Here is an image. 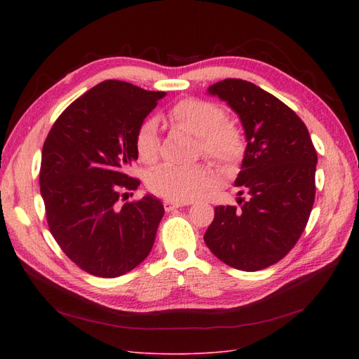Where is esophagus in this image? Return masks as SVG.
<instances>
[{
	"instance_id": "esophagus-1",
	"label": "esophagus",
	"mask_w": 359,
	"mask_h": 359,
	"mask_svg": "<svg viewBox=\"0 0 359 359\" xmlns=\"http://www.w3.org/2000/svg\"><path fill=\"white\" fill-rule=\"evenodd\" d=\"M184 205H189V203H186V202H173V201H168V199L163 202V206H165V210L168 212L177 210V208H181V206H184Z\"/></svg>"
}]
</instances>
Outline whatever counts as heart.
<instances>
[{"instance_id":"1","label":"heart","mask_w":359,"mask_h":359,"mask_svg":"<svg viewBox=\"0 0 359 359\" xmlns=\"http://www.w3.org/2000/svg\"><path fill=\"white\" fill-rule=\"evenodd\" d=\"M173 127L198 137V153L223 169H232L245 153V139L241 128L224 121V111L219 104L201 99H184L173 104L168 114ZM137 158L154 163L158 154V128L149 118L139 126L135 136ZM149 191L173 202H190L201 198L215 186L214 172L205 165L180 168L161 165L147 177Z\"/></svg>"}]
</instances>
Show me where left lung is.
<instances>
[{
  "mask_svg": "<svg viewBox=\"0 0 359 359\" xmlns=\"http://www.w3.org/2000/svg\"><path fill=\"white\" fill-rule=\"evenodd\" d=\"M208 93L241 119L247 147L235 186L248 199L215 206L203 241L226 265L264 269L283 259L306 229L316 194V149L301 118L257 85L224 79Z\"/></svg>",
  "mask_w": 359,
  "mask_h": 359,
  "instance_id": "left-lung-1",
  "label": "left lung"
}]
</instances>
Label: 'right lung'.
I'll return each instance as SVG.
<instances>
[{"label": "right lung", "mask_w": 359, "mask_h": 359, "mask_svg": "<svg viewBox=\"0 0 359 359\" xmlns=\"http://www.w3.org/2000/svg\"><path fill=\"white\" fill-rule=\"evenodd\" d=\"M165 95L123 81L100 82L58 116L43 144L40 193L49 231L93 276H123L154 245L163 203L151 194L119 201L140 184L128 175L137 160L135 136Z\"/></svg>", "instance_id": "1"}]
</instances>
